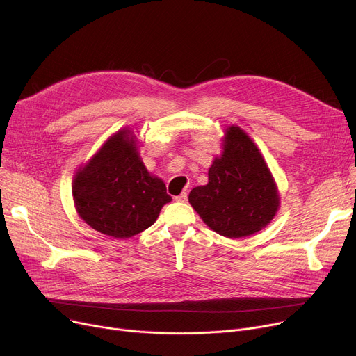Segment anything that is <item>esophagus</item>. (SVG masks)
I'll return each mask as SVG.
<instances>
[{
    "mask_svg": "<svg viewBox=\"0 0 356 356\" xmlns=\"http://www.w3.org/2000/svg\"><path fill=\"white\" fill-rule=\"evenodd\" d=\"M175 201H177V202H186V201H188L186 193H182V194H179L178 197H175Z\"/></svg>",
    "mask_w": 356,
    "mask_h": 356,
    "instance_id": "1",
    "label": "esophagus"
}]
</instances>
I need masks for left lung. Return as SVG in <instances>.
<instances>
[{
  "mask_svg": "<svg viewBox=\"0 0 356 356\" xmlns=\"http://www.w3.org/2000/svg\"><path fill=\"white\" fill-rule=\"evenodd\" d=\"M224 152L213 159L208 184L189 193V204L216 234L243 238L266 227L280 208V195L266 163L239 127L225 129Z\"/></svg>",
  "mask_w": 356,
  "mask_h": 356,
  "instance_id": "8db88e82",
  "label": "left lung"
}]
</instances>
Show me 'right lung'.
I'll return each instance as SVG.
<instances>
[{"label":"right lung","instance_id":"add662e5","mask_svg":"<svg viewBox=\"0 0 356 356\" xmlns=\"http://www.w3.org/2000/svg\"><path fill=\"white\" fill-rule=\"evenodd\" d=\"M78 215L95 231L124 239L149 228L171 201L136 151L132 131L121 129L79 168L72 184Z\"/></svg>","mask_w":356,"mask_h":356}]
</instances>
